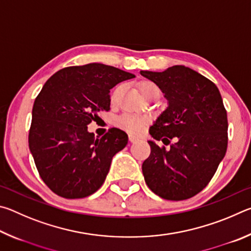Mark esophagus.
<instances>
[{"mask_svg": "<svg viewBox=\"0 0 251 251\" xmlns=\"http://www.w3.org/2000/svg\"><path fill=\"white\" fill-rule=\"evenodd\" d=\"M128 138H129L130 143H136L139 141V137H137V136H135V135H131V134L128 135Z\"/></svg>", "mask_w": 251, "mask_h": 251, "instance_id": "obj_1", "label": "esophagus"}]
</instances>
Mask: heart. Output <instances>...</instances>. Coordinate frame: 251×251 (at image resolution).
I'll use <instances>...</instances> for the list:
<instances>
[{"label":"heart","mask_w":251,"mask_h":251,"mask_svg":"<svg viewBox=\"0 0 251 251\" xmlns=\"http://www.w3.org/2000/svg\"><path fill=\"white\" fill-rule=\"evenodd\" d=\"M139 90H141V93L143 96L147 99L152 94H158L159 95V88L155 83L151 82V80H144L141 84H139ZM122 91V86L118 85L114 91L110 94V100L112 101H115L117 100L118 95ZM150 120L146 116H139V115H133V114H123V115L116 117L115 120V125L117 127H120L122 129H125L129 133H134V134H138L144 129Z\"/></svg>","instance_id":"heart-1"}]
</instances>
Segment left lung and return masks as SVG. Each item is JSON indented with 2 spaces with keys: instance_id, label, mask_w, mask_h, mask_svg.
Returning <instances> with one entry per match:
<instances>
[{
  "instance_id": "8db88e82",
  "label": "left lung",
  "mask_w": 251,
  "mask_h": 251,
  "mask_svg": "<svg viewBox=\"0 0 251 251\" xmlns=\"http://www.w3.org/2000/svg\"><path fill=\"white\" fill-rule=\"evenodd\" d=\"M163 92L167 107L150 128L151 155L143 175L152 193L167 201H184L205 188L224 159L228 143L227 112L217 86L189 67L141 71ZM175 138L168 150L165 145Z\"/></svg>"
}]
</instances>
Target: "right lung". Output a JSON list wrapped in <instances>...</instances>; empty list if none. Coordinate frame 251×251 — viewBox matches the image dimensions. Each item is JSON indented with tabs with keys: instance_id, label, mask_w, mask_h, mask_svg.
Here are the masks:
<instances>
[{
	"instance_id": "1",
	"label": "right lung",
	"mask_w": 251,
	"mask_h": 251,
	"mask_svg": "<svg viewBox=\"0 0 251 251\" xmlns=\"http://www.w3.org/2000/svg\"><path fill=\"white\" fill-rule=\"evenodd\" d=\"M135 75L91 63L58 71L46 80L34 101L28 146L49 188L67 199L84 198L103 185L115 154L128 136L110 128L95 138L87 125L100 110H109V92Z\"/></svg>"
}]
</instances>
